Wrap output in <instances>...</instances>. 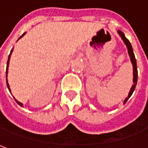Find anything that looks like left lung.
I'll return each instance as SVG.
<instances>
[{"mask_svg":"<svg viewBox=\"0 0 148 148\" xmlns=\"http://www.w3.org/2000/svg\"><path fill=\"white\" fill-rule=\"evenodd\" d=\"M118 33L119 34V36H121L122 40H123V42L125 43V45H127V51H128V55L130 56V59H131V62L132 64V66H133V85L130 89V92L128 93V96L124 100V103H126V102L128 100V99L131 97V95L133 93V91L135 90V88L137 85V82H138V68H137V61H136V59H135V55L133 53V50H132V47L131 45V43L129 42V40L127 39L124 36V34L121 31L119 30Z\"/></svg>","mask_w":148,"mask_h":148,"instance_id":"obj_1","label":"left lung"}]
</instances>
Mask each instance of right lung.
I'll use <instances>...</instances> for the list:
<instances>
[{
    "label": "right lung",
    "instance_id": "1",
    "mask_svg": "<svg viewBox=\"0 0 148 148\" xmlns=\"http://www.w3.org/2000/svg\"><path fill=\"white\" fill-rule=\"evenodd\" d=\"M24 35H25V34H23L22 36H21V37L19 38V39H21V37H22V36H24ZM12 51H13V49H12V50L10 51V55H9V56H8V61H7V66H6V84H7V88H8V89L10 90V86H9V84H8V82H7V73H8V71H7V70H8V66H9V61H10V55H11V53H12ZM15 100H16V103H18V104H19V105H20V106L23 107V104H22V103H20V102H18V101H17V100H16V99H15Z\"/></svg>",
    "mask_w": 148,
    "mask_h": 148
}]
</instances>
